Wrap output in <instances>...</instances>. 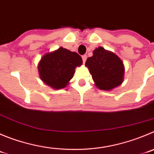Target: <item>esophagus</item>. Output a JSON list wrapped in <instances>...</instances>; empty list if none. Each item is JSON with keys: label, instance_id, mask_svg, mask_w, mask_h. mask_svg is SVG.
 I'll return each instance as SVG.
<instances>
[{"label": "esophagus", "instance_id": "34e87169", "mask_svg": "<svg viewBox=\"0 0 154 154\" xmlns=\"http://www.w3.org/2000/svg\"><path fill=\"white\" fill-rule=\"evenodd\" d=\"M87 56L86 55V54H84V55L82 56V59H83V61H84V63H85L86 60H87Z\"/></svg>", "mask_w": 154, "mask_h": 154}]
</instances>
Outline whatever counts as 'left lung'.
I'll return each instance as SVG.
<instances>
[{"label":"left lung","instance_id":"obj_1","mask_svg":"<svg viewBox=\"0 0 154 154\" xmlns=\"http://www.w3.org/2000/svg\"><path fill=\"white\" fill-rule=\"evenodd\" d=\"M85 65L90 70L95 85L99 89L109 91L122 84L125 67L122 61L112 51L103 47L93 51Z\"/></svg>","mask_w":154,"mask_h":154}]
</instances>
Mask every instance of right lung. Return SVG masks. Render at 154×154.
<instances>
[{
	"label": "right lung",
	"instance_id": "1",
	"mask_svg": "<svg viewBox=\"0 0 154 154\" xmlns=\"http://www.w3.org/2000/svg\"><path fill=\"white\" fill-rule=\"evenodd\" d=\"M83 64L82 57L74 51L60 47L44 54L38 65V74L45 84L55 90L66 87L77 67Z\"/></svg>",
	"mask_w": 154,
	"mask_h": 154
}]
</instances>
